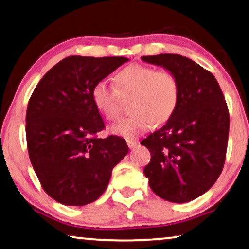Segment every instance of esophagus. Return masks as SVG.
Returning a JSON list of instances; mask_svg holds the SVG:
<instances>
[{"label":"esophagus","instance_id":"34e87169","mask_svg":"<svg viewBox=\"0 0 249 249\" xmlns=\"http://www.w3.org/2000/svg\"><path fill=\"white\" fill-rule=\"evenodd\" d=\"M126 142H127L128 148H131V149L134 148V147H137V144L139 143V142L137 140H134V139H127Z\"/></svg>","mask_w":249,"mask_h":249}]
</instances>
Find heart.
Listing matches in <instances>:
<instances>
[{
    "mask_svg": "<svg viewBox=\"0 0 249 249\" xmlns=\"http://www.w3.org/2000/svg\"><path fill=\"white\" fill-rule=\"evenodd\" d=\"M116 89L99 82L92 90L95 108L109 121L121 117L123 100L134 98L130 117L112 125V134L132 139L155 124H163L177 110L180 85L173 72L151 66L130 65L115 76Z\"/></svg>",
    "mask_w": 249,
    "mask_h": 249,
    "instance_id": "b5f03b06",
    "label": "heart"
}]
</instances>
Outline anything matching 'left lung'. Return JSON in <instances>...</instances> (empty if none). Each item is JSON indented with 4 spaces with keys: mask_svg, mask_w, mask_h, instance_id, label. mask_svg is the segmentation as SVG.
Returning <instances> with one entry per match:
<instances>
[{
    "mask_svg": "<svg viewBox=\"0 0 249 249\" xmlns=\"http://www.w3.org/2000/svg\"><path fill=\"white\" fill-rule=\"evenodd\" d=\"M173 72L180 85L177 110L166 124L141 141L150 151L144 167L151 190L172 203H188L210 190L220 177L230 117L213 74L180 54L142 57Z\"/></svg>",
    "mask_w": 249,
    "mask_h": 249,
    "instance_id": "8db88e82",
    "label": "left lung"
}]
</instances>
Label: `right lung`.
I'll list each match as a JSON object with an SVG mask.
<instances>
[{"instance_id":"add662e5","label":"right lung","mask_w":249,"mask_h":249,"mask_svg":"<svg viewBox=\"0 0 249 249\" xmlns=\"http://www.w3.org/2000/svg\"><path fill=\"white\" fill-rule=\"evenodd\" d=\"M126 61L71 55L43 76L29 99V158L44 191L58 203L84 206L97 200L127 155L121 137L97 138L105 124L92 100L94 85Z\"/></svg>"}]
</instances>
